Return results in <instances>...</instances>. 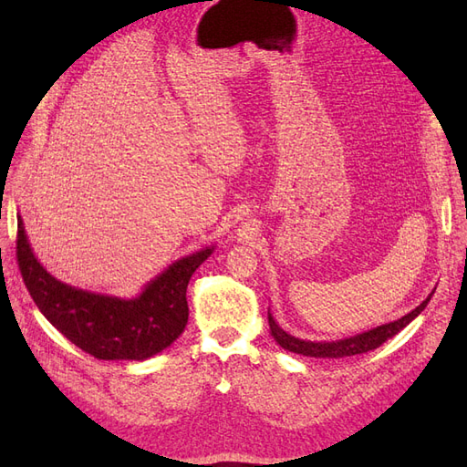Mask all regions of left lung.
Masks as SVG:
<instances>
[{
    "label": "left lung",
    "mask_w": 467,
    "mask_h": 467,
    "mask_svg": "<svg viewBox=\"0 0 467 467\" xmlns=\"http://www.w3.org/2000/svg\"><path fill=\"white\" fill-rule=\"evenodd\" d=\"M433 293H430V297L420 305L416 306L412 312H409L407 316L400 317L398 322H389L386 326L375 327L367 333L345 338V340H333V342H312V340H301L287 335L282 327H278V324L273 320V316L268 314V326H271L273 337L276 338L278 345L289 352H296L301 356H310V358H347V356H356V354H365L369 350L379 348L380 345L388 338H391L394 335H398L405 326H409L416 316H419L428 301L431 299Z\"/></svg>",
    "instance_id": "8db88e82"
}]
</instances>
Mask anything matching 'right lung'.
Instances as JSON below:
<instances>
[{"instance_id":"add662e5","label":"right lung","mask_w":467,"mask_h":467,"mask_svg":"<svg viewBox=\"0 0 467 467\" xmlns=\"http://www.w3.org/2000/svg\"><path fill=\"white\" fill-rule=\"evenodd\" d=\"M212 254L180 259L136 299L98 296L55 280L36 259L18 217L16 263L41 314L67 340L96 359L141 361L168 348L185 329L187 284Z\"/></svg>"}]
</instances>
